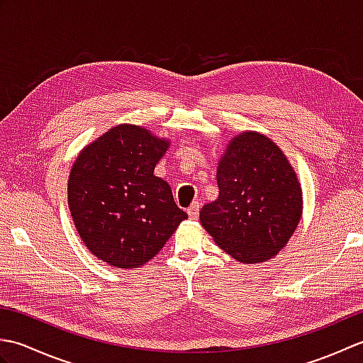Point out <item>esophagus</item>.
Listing matches in <instances>:
<instances>
[{"label":"esophagus","instance_id":"34e87169","mask_svg":"<svg viewBox=\"0 0 363 363\" xmlns=\"http://www.w3.org/2000/svg\"><path fill=\"white\" fill-rule=\"evenodd\" d=\"M199 207H201V204H199L198 201H195V203H191V206L187 209V213H189V217H190L191 220H196V218H198Z\"/></svg>","mask_w":363,"mask_h":363}]
</instances>
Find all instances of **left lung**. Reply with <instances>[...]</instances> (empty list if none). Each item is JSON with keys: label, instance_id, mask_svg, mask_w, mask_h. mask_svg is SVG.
Masks as SVG:
<instances>
[{"label": "left lung", "instance_id": "obj_1", "mask_svg": "<svg viewBox=\"0 0 363 363\" xmlns=\"http://www.w3.org/2000/svg\"><path fill=\"white\" fill-rule=\"evenodd\" d=\"M218 199L199 212L215 243L242 264L279 252L303 213V191L279 146L252 130L229 142L217 169Z\"/></svg>", "mask_w": 363, "mask_h": 363}]
</instances>
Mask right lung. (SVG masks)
<instances>
[{
    "instance_id": "right-lung-1",
    "label": "right lung",
    "mask_w": 363,
    "mask_h": 363,
    "mask_svg": "<svg viewBox=\"0 0 363 363\" xmlns=\"http://www.w3.org/2000/svg\"><path fill=\"white\" fill-rule=\"evenodd\" d=\"M168 140L118 125L84 148L68 177V207L89 251L117 268L146 264L187 213L154 176Z\"/></svg>"
}]
</instances>
